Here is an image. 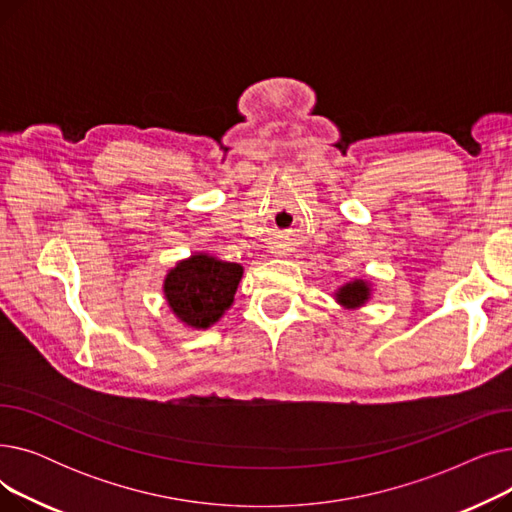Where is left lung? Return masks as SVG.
<instances>
[{"instance_id": "8db88e82", "label": "left lung", "mask_w": 512, "mask_h": 512, "mask_svg": "<svg viewBox=\"0 0 512 512\" xmlns=\"http://www.w3.org/2000/svg\"><path fill=\"white\" fill-rule=\"evenodd\" d=\"M371 297V286L367 280H353L346 282L334 292V299L344 309H359L363 307Z\"/></svg>"}]
</instances>
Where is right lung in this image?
Returning <instances> with one entry per match:
<instances>
[{
    "mask_svg": "<svg viewBox=\"0 0 512 512\" xmlns=\"http://www.w3.org/2000/svg\"><path fill=\"white\" fill-rule=\"evenodd\" d=\"M242 265L197 253L178 261L164 280L172 313L184 326L207 330L234 303Z\"/></svg>",
    "mask_w": 512,
    "mask_h": 512,
    "instance_id": "obj_1",
    "label": "right lung"
}]
</instances>
